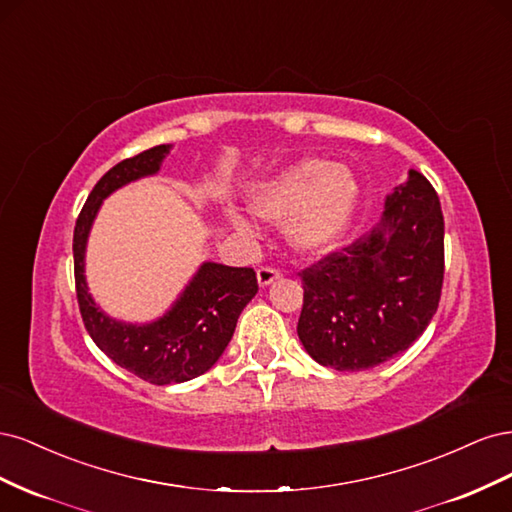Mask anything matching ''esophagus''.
Segmentation results:
<instances>
[{
    "mask_svg": "<svg viewBox=\"0 0 512 512\" xmlns=\"http://www.w3.org/2000/svg\"><path fill=\"white\" fill-rule=\"evenodd\" d=\"M282 273H280V269H275V267H260L258 271H256V277H258V284L260 286H269L273 280H277V277H280Z\"/></svg>",
    "mask_w": 512,
    "mask_h": 512,
    "instance_id": "1",
    "label": "esophagus"
}]
</instances>
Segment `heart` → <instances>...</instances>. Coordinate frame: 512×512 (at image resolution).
Listing matches in <instances>:
<instances>
[{
    "label": "heart",
    "mask_w": 512,
    "mask_h": 512,
    "mask_svg": "<svg viewBox=\"0 0 512 512\" xmlns=\"http://www.w3.org/2000/svg\"><path fill=\"white\" fill-rule=\"evenodd\" d=\"M361 203V183L346 164L305 158L282 170L254 192L252 209L269 222L284 224L294 247L303 252L329 250L344 239ZM232 224L247 222L232 215Z\"/></svg>",
    "instance_id": "obj_1"
}]
</instances>
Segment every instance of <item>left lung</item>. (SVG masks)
<instances>
[{
    "instance_id": "8db88e82",
    "label": "left lung",
    "mask_w": 512,
    "mask_h": 512,
    "mask_svg": "<svg viewBox=\"0 0 512 512\" xmlns=\"http://www.w3.org/2000/svg\"><path fill=\"white\" fill-rule=\"evenodd\" d=\"M299 277L297 333L320 365L363 371L410 348L436 314L444 280V218L433 185L410 170L378 226Z\"/></svg>"
}]
</instances>
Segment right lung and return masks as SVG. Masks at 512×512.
<instances>
[{"label": "right lung", "instance_id": "obj_1", "mask_svg": "<svg viewBox=\"0 0 512 512\" xmlns=\"http://www.w3.org/2000/svg\"><path fill=\"white\" fill-rule=\"evenodd\" d=\"M168 149L170 145L151 147L108 170L87 196L72 239L76 299L87 333L108 359L158 386L192 380L211 369L235 333L243 307L258 292L254 269L205 262L175 307L145 327L111 320L91 301L83 277V256L100 203L121 185L158 173Z\"/></svg>", "mask_w": 512, "mask_h": 512}]
</instances>
